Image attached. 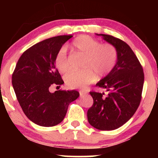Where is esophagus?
Returning <instances> with one entry per match:
<instances>
[{
    "instance_id": "34e87169",
    "label": "esophagus",
    "mask_w": 158,
    "mask_h": 158,
    "mask_svg": "<svg viewBox=\"0 0 158 158\" xmlns=\"http://www.w3.org/2000/svg\"><path fill=\"white\" fill-rule=\"evenodd\" d=\"M85 94H86V91H85V90H80V91H79L80 97H82V96H84Z\"/></svg>"
}]
</instances>
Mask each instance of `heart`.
I'll list each match as a JSON object with an SVG mask.
<instances>
[{"mask_svg":"<svg viewBox=\"0 0 158 158\" xmlns=\"http://www.w3.org/2000/svg\"><path fill=\"white\" fill-rule=\"evenodd\" d=\"M70 48L85 56L78 71L69 72L64 76V82L69 88H84L97 78L100 79L109 74L117 61V51L110 44H101L88 35L77 36ZM55 64L61 73H65L69 64L65 48H61L55 57Z\"/></svg>","mask_w":158,"mask_h":158,"instance_id":"obj_1","label":"heart"}]
</instances>
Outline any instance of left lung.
Segmentation results:
<instances>
[{"label":"left lung","mask_w":158,"mask_h":158,"mask_svg":"<svg viewBox=\"0 0 158 158\" xmlns=\"http://www.w3.org/2000/svg\"><path fill=\"white\" fill-rule=\"evenodd\" d=\"M96 35L115 47L117 61L111 72L96 84L108 94L90 92L94 104L87 116L94 128L110 131L122 126L135 114L140 103L144 73L138 59L126 42L112 35Z\"/></svg>","instance_id":"8db88e82"}]
</instances>
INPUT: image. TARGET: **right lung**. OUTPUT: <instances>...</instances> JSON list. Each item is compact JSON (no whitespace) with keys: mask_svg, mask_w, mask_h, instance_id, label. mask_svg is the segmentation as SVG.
Segmentation results:
<instances>
[{"mask_svg":"<svg viewBox=\"0 0 158 158\" xmlns=\"http://www.w3.org/2000/svg\"><path fill=\"white\" fill-rule=\"evenodd\" d=\"M73 36L59 35L40 41L27 50L18 61L12 74L14 90L27 118L41 126L59 124L69 104L79 97L77 90H56L52 85L64 83L56 68L55 57L62 45Z\"/></svg>","mask_w":158,"mask_h":158,"instance_id":"1","label":"right lung"}]
</instances>
